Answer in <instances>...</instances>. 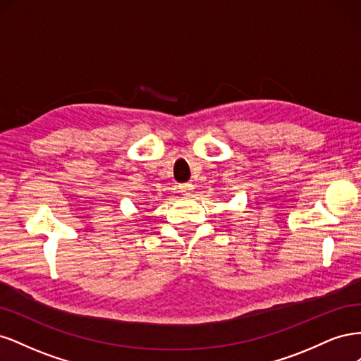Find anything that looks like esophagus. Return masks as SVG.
Listing matches in <instances>:
<instances>
[{
    "mask_svg": "<svg viewBox=\"0 0 361 361\" xmlns=\"http://www.w3.org/2000/svg\"><path fill=\"white\" fill-rule=\"evenodd\" d=\"M192 190H194V185H192V183H190V182H187V183H180V185H179V191H180L183 195H190Z\"/></svg>",
    "mask_w": 361,
    "mask_h": 361,
    "instance_id": "1",
    "label": "esophagus"
}]
</instances>
